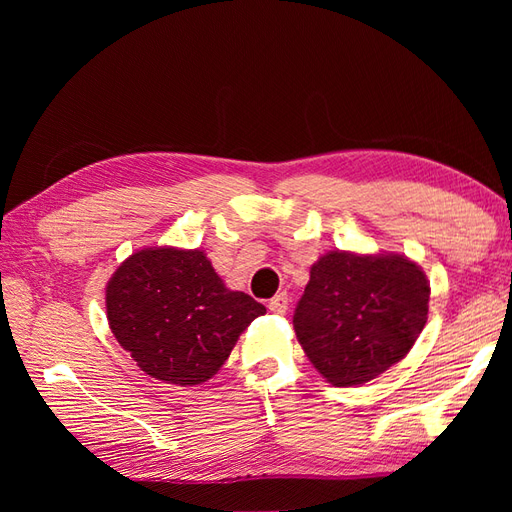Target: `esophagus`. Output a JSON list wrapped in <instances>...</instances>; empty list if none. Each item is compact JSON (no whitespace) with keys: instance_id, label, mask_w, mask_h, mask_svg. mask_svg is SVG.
Instances as JSON below:
<instances>
[{"instance_id":"34e87169","label":"esophagus","mask_w":512,"mask_h":512,"mask_svg":"<svg viewBox=\"0 0 512 512\" xmlns=\"http://www.w3.org/2000/svg\"><path fill=\"white\" fill-rule=\"evenodd\" d=\"M269 312H273V314H286V309H288V294L286 292H280V294H275V297L269 301Z\"/></svg>"}]
</instances>
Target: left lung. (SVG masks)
<instances>
[{
    "label": "left lung",
    "instance_id": "1",
    "mask_svg": "<svg viewBox=\"0 0 512 512\" xmlns=\"http://www.w3.org/2000/svg\"><path fill=\"white\" fill-rule=\"evenodd\" d=\"M429 282L401 254H324L294 309L307 359L335 386L378 378L410 352L427 322Z\"/></svg>",
    "mask_w": 512,
    "mask_h": 512
}]
</instances>
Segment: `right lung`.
I'll use <instances>...</instances> for the list:
<instances>
[{"label":"right lung","instance_id":"add662e5","mask_svg":"<svg viewBox=\"0 0 512 512\" xmlns=\"http://www.w3.org/2000/svg\"><path fill=\"white\" fill-rule=\"evenodd\" d=\"M265 312L250 294L228 290L200 250L145 247L106 286V318L121 348L147 376L177 386L218 374Z\"/></svg>","mask_w":512,"mask_h":512}]
</instances>
